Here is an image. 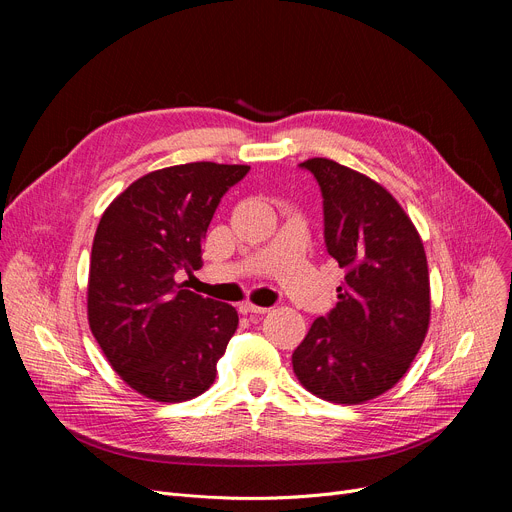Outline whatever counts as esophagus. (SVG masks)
I'll return each mask as SVG.
<instances>
[{
	"instance_id": "34e87169",
	"label": "esophagus",
	"mask_w": 512,
	"mask_h": 512,
	"mask_svg": "<svg viewBox=\"0 0 512 512\" xmlns=\"http://www.w3.org/2000/svg\"><path fill=\"white\" fill-rule=\"evenodd\" d=\"M238 311H240L242 315H251V313L263 315V313H267L270 309H267V307H257V305H253V303H240V305H238Z\"/></svg>"
}]
</instances>
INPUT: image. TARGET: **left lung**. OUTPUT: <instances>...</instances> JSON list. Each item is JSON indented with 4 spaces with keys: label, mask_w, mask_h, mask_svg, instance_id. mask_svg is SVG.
Returning a JSON list of instances; mask_svg holds the SVG:
<instances>
[{
    "label": "left lung",
    "mask_w": 512,
    "mask_h": 512,
    "mask_svg": "<svg viewBox=\"0 0 512 512\" xmlns=\"http://www.w3.org/2000/svg\"><path fill=\"white\" fill-rule=\"evenodd\" d=\"M301 168L321 188L326 247L346 276L336 307L292 353V369L317 398L361 405L398 384L425 340L432 301L423 242L369 176L326 157Z\"/></svg>",
    "instance_id": "left-lung-1"
}]
</instances>
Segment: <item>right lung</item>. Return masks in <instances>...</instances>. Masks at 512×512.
Returning a JSON list of instances; mask_svg holds the SVG:
<instances>
[{
  "label": "right lung",
  "mask_w": 512,
  "mask_h": 512,
  "mask_svg": "<svg viewBox=\"0 0 512 512\" xmlns=\"http://www.w3.org/2000/svg\"><path fill=\"white\" fill-rule=\"evenodd\" d=\"M249 166L195 161L134 180L101 215L87 290L91 332L139 394L182 402L203 394L236 332L232 305L176 284L203 265L215 209Z\"/></svg>",
  "instance_id": "right-lung-1"
}]
</instances>
